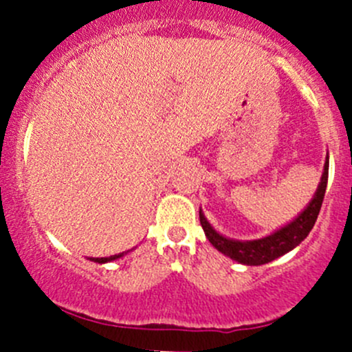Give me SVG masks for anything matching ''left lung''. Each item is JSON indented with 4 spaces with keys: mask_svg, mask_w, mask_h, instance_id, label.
Instances as JSON below:
<instances>
[{
    "mask_svg": "<svg viewBox=\"0 0 352 352\" xmlns=\"http://www.w3.org/2000/svg\"><path fill=\"white\" fill-rule=\"evenodd\" d=\"M327 179H329V155L325 160L324 173H322L320 184L317 187V192L314 194V199L307 204V208L287 225L281 226L279 230L272 232L271 235L262 236L257 240H233L228 236L221 235L216 232L204 216L202 209H199V219H201L202 230H204L206 236L211 242L216 250L221 252L226 257L233 258V261L240 262L245 265H262L267 262L276 261L281 255L287 254L293 248L303 242L308 236V233L314 228L317 216L320 212L322 201H324L325 189H327Z\"/></svg>",
    "mask_w": 352,
    "mask_h": 352,
    "instance_id": "left-lung-1",
    "label": "left lung"
}]
</instances>
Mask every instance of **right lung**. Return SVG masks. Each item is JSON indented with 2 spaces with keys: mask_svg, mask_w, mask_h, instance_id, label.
<instances>
[{
  "mask_svg": "<svg viewBox=\"0 0 352 352\" xmlns=\"http://www.w3.org/2000/svg\"><path fill=\"white\" fill-rule=\"evenodd\" d=\"M124 252L122 254H117V255H110V257H90V261L94 262H98V264H107V262H112V261H117V258L124 257Z\"/></svg>",
  "mask_w": 352,
  "mask_h": 352,
  "instance_id": "right-lung-1",
  "label": "right lung"
}]
</instances>
